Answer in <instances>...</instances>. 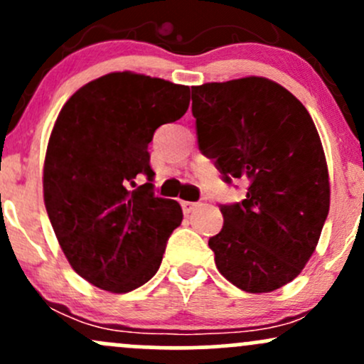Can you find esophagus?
<instances>
[{
    "label": "esophagus",
    "mask_w": 364,
    "mask_h": 364,
    "mask_svg": "<svg viewBox=\"0 0 364 364\" xmlns=\"http://www.w3.org/2000/svg\"><path fill=\"white\" fill-rule=\"evenodd\" d=\"M196 207H198V203H195V202H181V208L186 215L191 214Z\"/></svg>",
    "instance_id": "34e87169"
}]
</instances>
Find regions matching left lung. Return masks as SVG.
Wrapping results in <instances>:
<instances>
[{
    "label": "left lung",
    "instance_id": "left-lung-1",
    "mask_svg": "<svg viewBox=\"0 0 364 364\" xmlns=\"http://www.w3.org/2000/svg\"><path fill=\"white\" fill-rule=\"evenodd\" d=\"M203 156L225 183L245 181L241 202L220 205L224 225L208 240L219 272L246 292H270L298 277L328 215L323 147L310 112L263 77L191 87Z\"/></svg>",
    "mask_w": 364,
    "mask_h": 364
}]
</instances>
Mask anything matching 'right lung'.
Here are the masks:
<instances>
[{
  "instance_id": "1",
  "label": "right lung",
  "mask_w": 364,
  "mask_h": 364,
  "mask_svg": "<svg viewBox=\"0 0 364 364\" xmlns=\"http://www.w3.org/2000/svg\"><path fill=\"white\" fill-rule=\"evenodd\" d=\"M190 106V87L132 72L92 80L66 101L49 136L44 203L80 277L109 292L144 286L181 224L176 200L154 195L149 144ZM136 176L149 183L134 188Z\"/></svg>"
}]
</instances>
